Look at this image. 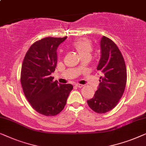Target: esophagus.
I'll return each mask as SVG.
<instances>
[{
	"label": "esophagus",
	"instance_id": "esophagus-1",
	"mask_svg": "<svg viewBox=\"0 0 146 146\" xmlns=\"http://www.w3.org/2000/svg\"><path fill=\"white\" fill-rule=\"evenodd\" d=\"M75 86L77 87H78V88H82L84 85H81V84H76Z\"/></svg>",
	"mask_w": 146,
	"mask_h": 146
}]
</instances>
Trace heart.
<instances>
[{"label": "heart", "instance_id": "1", "mask_svg": "<svg viewBox=\"0 0 146 146\" xmlns=\"http://www.w3.org/2000/svg\"><path fill=\"white\" fill-rule=\"evenodd\" d=\"M71 47L79 53L81 57L90 55L92 51V43L86 38H79L71 43Z\"/></svg>", "mask_w": 146, "mask_h": 146}]
</instances>
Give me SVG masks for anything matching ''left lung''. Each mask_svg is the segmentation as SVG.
<instances>
[{
  "mask_svg": "<svg viewBox=\"0 0 146 146\" xmlns=\"http://www.w3.org/2000/svg\"><path fill=\"white\" fill-rule=\"evenodd\" d=\"M100 46L101 55L96 69L102 76L97 91L87 103L93 111L103 114L114 108L122 97L127 73L124 57L113 41L102 36Z\"/></svg>",
  "mask_w": 146,
  "mask_h": 146,
  "instance_id": "obj_1",
  "label": "left lung"
}]
</instances>
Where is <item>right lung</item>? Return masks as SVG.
<instances>
[{
    "label": "right lung",
    "mask_w": 146,
    "mask_h": 146,
    "mask_svg": "<svg viewBox=\"0 0 146 146\" xmlns=\"http://www.w3.org/2000/svg\"><path fill=\"white\" fill-rule=\"evenodd\" d=\"M66 38L48 37L37 41L22 63L20 81L24 93L32 108L44 116L62 111L73 90L71 84L58 83L51 77L57 66V49Z\"/></svg>",
    "instance_id": "add662e5"
}]
</instances>
